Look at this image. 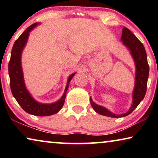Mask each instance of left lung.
<instances>
[{"label": "left lung", "instance_id": "obj_1", "mask_svg": "<svg viewBox=\"0 0 158 158\" xmlns=\"http://www.w3.org/2000/svg\"><path fill=\"white\" fill-rule=\"evenodd\" d=\"M122 44L129 49L135 64V88L132 93V103L129 111L122 114H116L106 108L96 104L90 97V104L94 111L101 115L112 118H121L130 114L140 102L143 100L147 90V84L149 76V65L145 49L142 42L135 34L126 27L122 29L121 37Z\"/></svg>", "mask_w": 158, "mask_h": 158}]
</instances>
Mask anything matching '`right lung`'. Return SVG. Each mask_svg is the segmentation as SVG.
<instances>
[{
  "label": "right lung",
  "mask_w": 158,
  "mask_h": 158,
  "mask_svg": "<svg viewBox=\"0 0 158 158\" xmlns=\"http://www.w3.org/2000/svg\"><path fill=\"white\" fill-rule=\"evenodd\" d=\"M39 24H40V23H34L28 27L14 42L8 63V74L12 94L21 108L28 114L32 115L46 116L57 114L61 110L65 100L69 84L75 73L68 77L64 94L58 101L52 103H42L38 102L32 97L25 85L21 66V55L27 43L29 33Z\"/></svg>",
  "instance_id": "obj_1"
}]
</instances>
